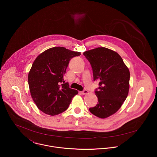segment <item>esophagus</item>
<instances>
[{
  "label": "esophagus",
  "mask_w": 157,
  "mask_h": 157,
  "mask_svg": "<svg viewBox=\"0 0 157 157\" xmlns=\"http://www.w3.org/2000/svg\"><path fill=\"white\" fill-rule=\"evenodd\" d=\"M88 93V90H82V94H83V95H85V94H87Z\"/></svg>",
  "instance_id": "esophagus-1"
}]
</instances>
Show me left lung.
Instances as JSON below:
<instances>
[{
  "label": "left lung",
  "mask_w": 157,
  "mask_h": 157,
  "mask_svg": "<svg viewBox=\"0 0 157 157\" xmlns=\"http://www.w3.org/2000/svg\"><path fill=\"white\" fill-rule=\"evenodd\" d=\"M92 69L94 81L99 82L95 90L98 103L90 111L105 118L117 112L128 95L130 72L122 58L106 48H97L84 52Z\"/></svg>",
  "instance_id": "left-lung-1"
}]
</instances>
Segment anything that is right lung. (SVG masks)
Here are the masks:
<instances>
[{
  "label": "right lung",
  "instance_id": "1",
  "mask_svg": "<svg viewBox=\"0 0 157 157\" xmlns=\"http://www.w3.org/2000/svg\"><path fill=\"white\" fill-rule=\"evenodd\" d=\"M80 54L58 46L46 50L34 60L28 80L32 98L40 111L56 115L68 108L78 91L69 88L65 74L70 60Z\"/></svg>",
  "mask_w": 157,
  "mask_h": 157
}]
</instances>
